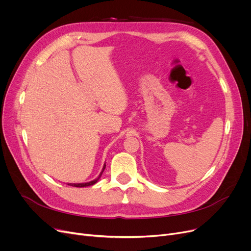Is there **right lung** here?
I'll list each match as a JSON object with an SVG mask.
<instances>
[{"mask_svg": "<svg viewBox=\"0 0 251 251\" xmlns=\"http://www.w3.org/2000/svg\"><path fill=\"white\" fill-rule=\"evenodd\" d=\"M104 168H105V164H104V165H103V167H102V170H101V172H100V176L97 177L96 179H94V180H91V181H89V182H83V183H68V184H69V186L75 187V188H83V187H89V186H92V184H94V183H96L97 181H99V179L100 178V176H101V174H102V172H103Z\"/></svg>", "mask_w": 251, "mask_h": 251, "instance_id": "1", "label": "right lung"}]
</instances>
